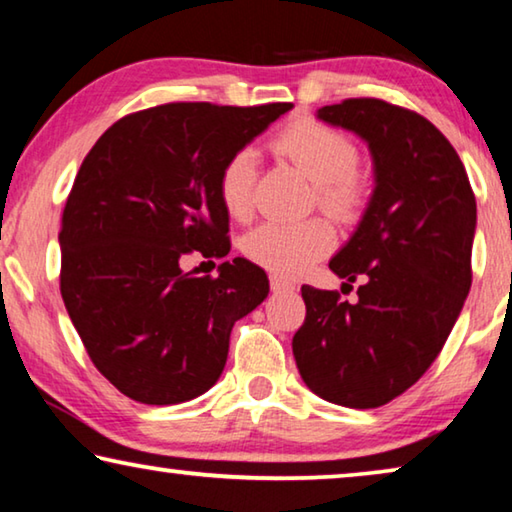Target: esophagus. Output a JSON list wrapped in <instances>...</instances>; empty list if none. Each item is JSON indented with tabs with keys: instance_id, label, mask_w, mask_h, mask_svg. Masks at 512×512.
Segmentation results:
<instances>
[{
	"instance_id": "34e87169",
	"label": "esophagus",
	"mask_w": 512,
	"mask_h": 512,
	"mask_svg": "<svg viewBox=\"0 0 512 512\" xmlns=\"http://www.w3.org/2000/svg\"><path fill=\"white\" fill-rule=\"evenodd\" d=\"M271 289H273V292H292L294 282H289L287 278H282V276H271Z\"/></svg>"
}]
</instances>
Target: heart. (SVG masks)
Segmentation results:
<instances>
[{"label":"heart","mask_w":512,"mask_h":512,"mask_svg":"<svg viewBox=\"0 0 512 512\" xmlns=\"http://www.w3.org/2000/svg\"><path fill=\"white\" fill-rule=\"evenodd\" d=\"M273 151L315 183L317 207L333 220L349 223L361 213L368 183L356 170V144L335 128L312 119L289 124L273 140ZM257 156L239 149L225 160L218 174V197L232 218L243 220L253 211ZM335 246L333 227L322 218L303 223L266 220L243 239V253L259 266L280 276H299L324 259Z\"/></svg>","instance_id":"1"}]
</instances>
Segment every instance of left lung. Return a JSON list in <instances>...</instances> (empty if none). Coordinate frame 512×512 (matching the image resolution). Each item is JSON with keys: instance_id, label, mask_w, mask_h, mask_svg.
<instances>
[{"instance_id": "8db88e82", "label": "left lung", "mask_w": 512, "mask_h": 512, "mask_svg": "<svg viewBox=\"0 0 512 512\" xmlns=\"http://www.w3.org/2000/svg\"><path fill=\"white\" fill-rule=\"evenodd\" d=\"M356 133L375 165L361 223L329 262L358 301L301 287L305 322L292 352L319 398L372 409L398 398L434 363L471 287L476 197L453 144L421 114L379 98L317 110Z\"/></svg>"}]
</instances>
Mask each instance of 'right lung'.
Here are the masks:
<instances>
[{"label": "right lung", "instance_id": "add662e5", "mask_svg": "<svg viewBox=\"0 0 512 512\" xmlns=\"http://www.w3.org/2000/svg\"><path fill=\"white\" fill-rule=\"evenodd\" d=\"M167 103L119 119L82 160L61 218V299L98 372L142 404H179L223 375L236 319L269 296L243 257L218 278L186 255L230 253L225 160L292 110Z\"/></svg>", "mask_w": 512, "mask_h": 512}]
</instances>
